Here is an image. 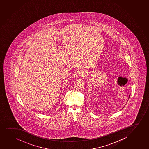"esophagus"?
I'll list each match as a JSON object with an SVG mask.
<instances>
[{"mask_svg": "<svg viewBox=\"0 0 149 149\" xmlns=\"http://www.w3.org/2000/svg\"><path fill=\"white\" fill-rule=\"evenodd\" d=\"M78 74L79 75L81 76H84L85 75V72L84 71H80L79 72H78Z\"/></svg>", "mask_w": 149, "mask_h": 149, "instance_id": "obj_1", "label": "esophagus"}]
</instances>
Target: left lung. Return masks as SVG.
Returning a JSON list of instances; mask_svg holds the SVG:
<instances>
[{"mask_svg": "<svg viewBox=\"0 0 149 149\" xmlns=\"http://www.w3.org/2000/svg\"><path fill=\"white\" fill-rule=\"evenodd\" d=\"M130 95H129V97H128V98H130Z\"/></svg>", "mask_w": 149, "mask_h": 149, "instance_id": "8db88e82", "label": "left lung"}]
</instances>
